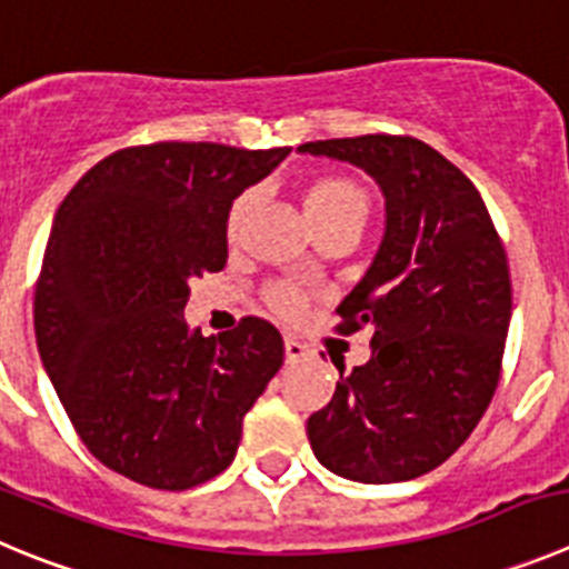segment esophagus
Here are the masks:
<instances>
[{
  "mask_svg": "<svg viewBox=\"0 0 569 569\" xmlns=\"http://www.w3.org/2000/svg\"><path fill=\"white\" fill-rule=\"evenodd\" d=\"M284 358H288V363L305 361L307 347L301 341H296V338H284Z\"/></svg>",
  "mask_w": 569,
  "mask_h": 569,
  "instance_id": "esophagus-1",
  "label": "esophagus"
}]
</instances>
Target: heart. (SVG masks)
<instances>
[{
    "mask_svg": "<svg viewBox=\"0 0 569 569\" xmlns=\"http://www.w3.org/2000/svg\"><path fill=\"white\" fill-rule=\"evenodd\" d=\"M253 197H257L253 191H244V194H239L237 200H233L231 211H228V233H231V237L239 231V226H242L244 213L253 206ZM305 211L307 217H310L316 233L338 226L363 228L369 213V197L367 191H363L356 180H349V177H319V180H312L310 186H307ZM268 301L279 312L293 316V312H299L301 307H305V293H301L299 288H293V284H270Z\"/></svg>",
    "mask_w": 569,
    "mask_h": 569,
    "instance_id": "b5f03b06",
    "label": "heart"
}]
</instances>
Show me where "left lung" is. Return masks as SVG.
I'll return each mask as SVG.
<instances>
[{"instance_id":"8db88e82","label":"left lung","mask_w":569,"mask_h":569,"mask_svg":"<svg viewBox=\"0 0 569 569\" xmlns=\"http://www.w3.org/2000/svg\"><path fill=\"white\" fill-rule=\"evenodd\" d=\"M367 171L387 200L372 264L338 305L341 332L372 327V358L307 420L332 473L387 486L442 466L477 429L502 369L510 270L473 182L406 134L299 146Z\"/></svg>"}]
</instances>
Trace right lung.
<instances>
[{
    "label": "right lung",
    "instance_id": "obj_1",
    "mask_svg": "<svg viewBox=\"0 0 569 569\" xmlns=\"http://www.w3.org/2000/svg\"><path fill=\"white\" fill-rule=\"evenodd\" d=\"M288 154L129 146L56 211L33 299L41 363L83 446L140 486L186 491L226 471L284 361L270 321L206 338L182 310L194 276L226 268L233 200Z\"/></svg>",
    "mask_w": 569,
    "mask_h": 569
}]
</instances>
